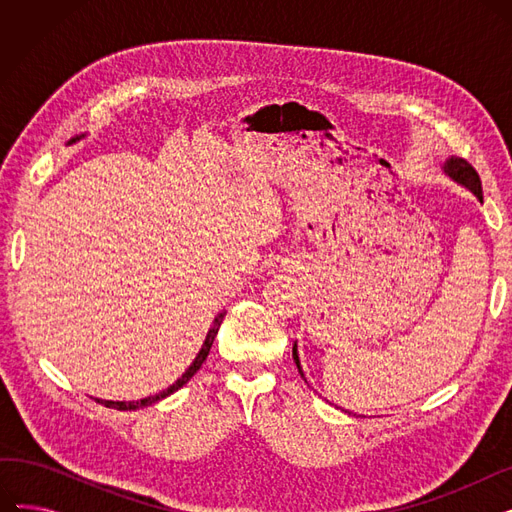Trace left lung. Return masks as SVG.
I'll use <instances>...</instances> for the list:
<instances>
[{"instance_id": "left-lung-1", "label": "left lung", "mask_w": 512, "mask_h": 512, "mask_svg": "<svg viewBox=\"0 0 512 512\" xmlns=\"http://www.w3.org/2000/svg\"><path fill=\"white\" fill-rule=\"evenodd\" d=\"M442 172L450 178V180H454L456 184H461V186H465L467 191H471L475 197H477V201L479 203H483V191H481V180H479V176H477V172L473 170V166L471 164H467L465 159H461V157H456V155H452V157H448L446 161H444V166H442ZM292 359H294V363H297V367H299V373L303 375L305 378V373H303V367H301V359H299V348H297V342L292 344Z\"/></svg>"}]
</instances>
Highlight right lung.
<instances>
[{
  "label": "right lung",
  "mask_w": 512,
  "mask_h": 512,
  "mask_svg": "<svg viewBox=\"0 0 512 512\" xmlns=\"http://www.w3.org/2000/svg\"><path fill=\"white\" fill-rule=\"evenodd\" d=\"M85 137H87V134H80V137L70 139V141H68V145H72V143H76V141H80V139H85ZM224 315H226V311L218 313V317L213 319V324H211V328H209V332H207V336H205V342H203V346H201V351L197 353L195 361H193L191 365H188V369L182 373V378H178L170 388L161 390V392H157V394H153V396L141 398V400H101V398H95V400H97V402H101V405H103V407H107V409H118V411H137V409L149 407V405H153V402H159V400H164L166 396L174 394V392H176V390H180L188 380H191L193 375L201 369V365L205 363V359H207V355H209V348H211V344H213L215 336H218V330H220L222 321H224Z\"/></svg>",
  "instance_id": "add662e5"
}]
</instances>
